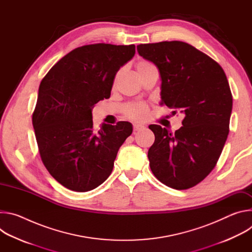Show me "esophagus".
I'll list each match as a JSON object with an SVG mask.
<instances>
[{
  "instance_id": "1",
  "label": "esophagus",
  "mask_w": 252,
  "mask_h": 252,
  "mask_svg": "<svg viewBox=\"0 0 252 252\" xmlns=\"http://www.w3.org/2000/svg\"><path fill=\"white\" fill-rule=\"evenodd\" d=\"M142 127H143V126H141V125H137V124H134V125H133V130H134V131H137V130L141 129Z\"/></svg>"
}]
</instances>
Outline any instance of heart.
Masks as SVG:
<instances>
[{
  "instance_id": "heart-1",
  "label": "heart",
  "mask_w": 252,
  "mask_h": 252,
  "mask_svg": "<svg viewBox=\"0 0 252 252\" xmlns=\"http://www.w3.org/2000/svg\"><path fill=\"white\" fill-rule=\"evenodd\" d=\"M154 66L151 63L147 61H138L136 63V69L137 73L138 71H141L143 69H147L149 67ZM148 115V109L147 105L143 103H130L127 105L126 109V116L133 121H141L145 119Z\"/></svg>"
}]
</instances>
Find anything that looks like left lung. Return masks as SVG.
<instances>
[{
    "instance_id": "left-lung-1",
    "label": "left lung",
    "mask_w": 252,
    "mask_h": 252,
    "mask_svg": "<svg viewBox=\"0 0 252 252\" xmlns=\"http://www.w3.org/2000/svg\"><path fill=\"white\" fill-rule=\"evenodd\" d=\"M136 49L159 70L160 103L185 115L174 133L149 126L156 136L148 154L151 169L166 187L190 189L217 165L226 141L232 110L227 78L219 63L185 42L140 44Z\"/></svg>"
}]
</instances>
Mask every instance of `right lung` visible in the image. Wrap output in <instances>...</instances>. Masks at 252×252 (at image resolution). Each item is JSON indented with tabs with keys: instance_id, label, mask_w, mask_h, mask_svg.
<instances>
[{
	"instance_id": "right-lung-1",
	"label": "right lung",
	"mask_w": 252,
	"mask_h": 252,
	"mask_svg": "<svg viewBox=\"0 0 252 252\" xmlns=\"http://www.w3.org/2000/svg\"><path fill=\"white\" fill-rule=\"evenodd\" d=\"M134 54V45L82 46L62 58L41 82L32 113L40 156L50 174L70 190L100 186L132 132L127 122L94 128L92 109L110 97L118 70Z\"/></svg>"
}]
</instances>
